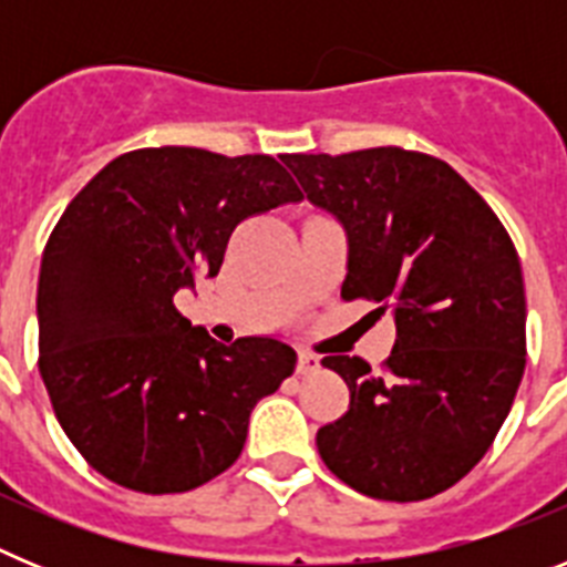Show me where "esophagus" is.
<instances>
[{
    "label": "esophagus",
    "instance_id": "esophagus-1",
    "mask_svg": "<svg viewBox=\"0 0 567 567\" xmlns=\"http://www.w3.org/2000/svg\"><path fill=\"white\" fill-rule=\"evenodd\" d=\"M320 369V358L312 352H300L298 354V374L300 378H309V374H315Z\"/></svg>",
    "mask_w": 567,
    "mask_h": 567
}]
</instances>
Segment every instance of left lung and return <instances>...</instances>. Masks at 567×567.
I'll use <instances>...</instances> for the list:
<instances>
[{
	"label": "left lung",
	"mask_w": 567,
	"mask_h": 567,
	"mask_svg": "<svg viewBox=\"0 0 567 567\" xmlns=\"http://www.w3.org/2000/svg\"><path fill=\"white\" fill-rule=\"evenodd\" d=\"M309 204L349 244L340 298L392 312L385 372L349 354V412L318 432L334 477L374 499L414 503L483 460L525 372L523 267L480 193L432 155L400 147L284 155Z\"/></svg>",
	"instance_id": "obj_1"
}]
</instances>
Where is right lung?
I'll list each match as a JSON object with an SVG mask.
<instances>
[{
  "instance_id": "obj_1",
  "label": "right lung",
  "mask_w": 567,
  "mask_h": 567,
  "mask_svg": "<svg viewBox=\"0 0 567 567\" xmlns=\"http://www.w3.org/2000/svg\"><path fill=\"white\" fill-rule=\"evenodd\" d=\"M300 198L272 155L147 147L113 158L68 204L39 269V372L99 474L178 494L238 460L255 403L298 354L278 338L218 343L173 295L218 275L244 218Z\"/></svg>"
}]
</instances>
